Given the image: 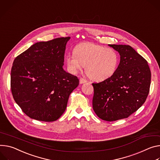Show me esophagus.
I'll return each instance as SVG.
<instances>
[{"mask_svg":"<svg viewBox=\"0 0 160 160\" xmlns=\"http://www.w3.org/2000/svg\"><path fill=\"white\" fill-rule=\"evenodd\" d=\"M85 82H87V80H85V79L83 78H80V83H85Z\"/></svg>","mask_w":160,"mask_h":160,"instance_id":"obj_1","label":"esophagus"}]
</instances>
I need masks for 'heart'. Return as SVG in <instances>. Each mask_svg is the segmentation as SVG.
Listing matches in <instances>:
<instances>
[{"instance_id":"1","label":"heart","mask_w":160,"mask_h":160,"mask_svg":"<svg viewBox=\"0 0 160 160\" xmlns=\"http://www.w3.org/2000/svg\"><path fill=\"white\" fill-rule=\"evenodd\" d=\"M73 54L66 57L69 70L76 73L85 66L87 75L95 81H102L110 77L118 66L117 52L112 48L93 42L80 43L75 47Z\"/></svg>"}]
</instances>
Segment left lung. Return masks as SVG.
Returning <instances> with one entry per match:
<instances>
[{
	"mask_svg": "<svg viewBox=\"0 0 160 160\" xmlns=\"http://www.w3.org/2000/svg\"><path fill=\"white\" fill-rule=\"evenodd\" d=\"M121 56L114 73L107 79L92 83V107L106 121L128 118L146 101L149 92L151 73L148 61L132 47L109 45Z\"/></svg>",
	"mask_w": 160,
	"mask_h": 160,
	"instance_id": "obj_1",
	"label": "left lung"
}]
</instances>
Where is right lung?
<instances>
[{
	"label": "right lung",
	"instance_id": "right-lung-1",
	"mask_svg": "<svg viewBox=\"0 0 160 160\" xmlns=\"http://www.w3.org/2000/svg\"><path fill=\"white\" fill-rule=\"evenodd\" d=\"M69 39L36 42L13 61L11 92L30 118L45 122L57 120L66 110L70 94L79 84L78 77L62 68Z\"/></svg>",
	"mask_w": 160,
	"mask_h": 160
}]
</instances>
